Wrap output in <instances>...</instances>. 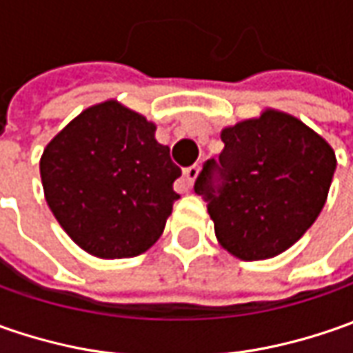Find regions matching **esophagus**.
<instances>
[{
	"label": "esophagus",
	"mask_w": 353,
	"mask_h": 353,
	"mask_svg": "<svg viewBox=\"0 0 353 353\" xmlns=\"http://www.w3.org/2000/svg\"><path fill=\"white\" fill-rule=\"evenodd\" d=\"M198 172H200V167H198V165H192V167H186V169H184V172H183L184 174V184H183L184 190H188V188L194 184Z\"/></svg>",
	"instance_id": "1"
}]
</instances>
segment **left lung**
Here are the masks:
<instances>
[{"label":"left lung","instance_id":"8db88e82","mask_svg":"<svg viewBox=\"0 0 353 353\" xmlns=\"http://www.w3.org/2000/svg\"><path fill=\"white\" fill-rule=\"evenodd\" d=\"M218 163L194 190L208 202L220 245L243 261L289 250L314 224L336 170L332 147L296 117L265 110L222 131Z\"/></svg>","mask_w":353,"mask_h":353}]
</instances>
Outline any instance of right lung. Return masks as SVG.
I'll list each match as a JSON object with an SVG mask.
<instances>
[{"label": "right lung", "instance_id": "add662e5", "mask_svg": "<svg viewBox=\"0 0 353 353\" xmlns=\"http://www.w3.org/2000/svg\"><path fill=\"white\" fill-rule=\"evenodd\" d=\"M155 123L116 100L74 117L41 157V181L62 230L90 255L135 257L161 237L181 169Z\"/></svg>", "mask_w": 353, "mask_h": 353}]
</instances>
